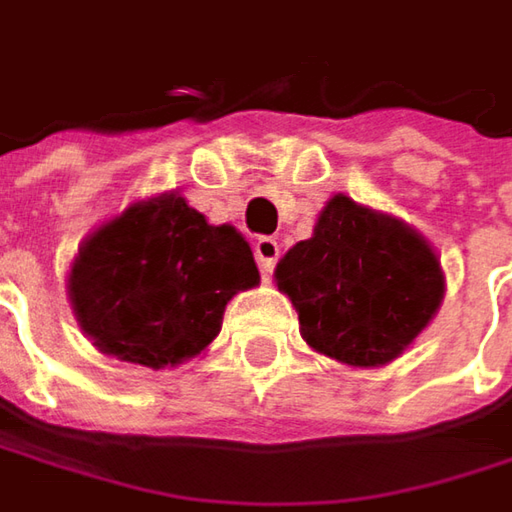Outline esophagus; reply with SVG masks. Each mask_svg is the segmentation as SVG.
I'll list each match as a JSON object with an SVG mask.
<instances>
[{
  "label": "esophagus",
  "mask_w": 512,
  "mask_h": 512,
  "mask_svg": "<svg viewBox=\"0 0 512 512\" xmlns=\"http://www.w3.org/2000/svg\"><path fill=\"white\" fill-rule=\"evenodd\" d=\"M255 260H257V266H260V272H263V275H272V272H275V266H278V260H280L278 240H272V237H257Z\"/></svg>",
  "instance_id": "34e87169"
}]
</instances>
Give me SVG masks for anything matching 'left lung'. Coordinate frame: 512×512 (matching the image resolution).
<instances>
[{
  "instance_id": "1",
  "label": "left lung",
  "mask_w": 512,
  "mask_h": 512,
  "mask_svg": "<svg viewBox=\"0 0 512 512\" xmlns=\"http://www.w3.org/2000/svg\"><path fill=\"white\" fill-rule=\"evenodd\" d=\"M275 278L306 344L352 367L398 358L444 295L427 240L344 194L326 203L315 234L283 255Z\"/></svg>"
}]
</instances>
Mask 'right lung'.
<instances>
[{
	"label": "right lung",
	"mask_w": 512,
	"mask_h": 512,
	"mask_svg": "<svg viewBox=\"0 0 512 512\" xmlns=\"http://www.w3.org/2000/svg\"><path fill=\"white\" fill-rule=\"evenodd\" d=\"M257 278L252 249L232 226H209L166 194L91 234L68 289L79 326L102 352L160 369L212 344L226 303Z\"/></svg>",
	"instance_id": "1"
}]
</instances>
